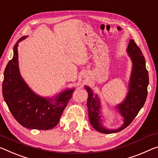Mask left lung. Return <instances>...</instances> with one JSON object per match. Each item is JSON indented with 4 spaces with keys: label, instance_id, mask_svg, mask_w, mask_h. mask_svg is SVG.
<instances>
[{
    "label": "left lung",
    "instance_id": "8db88e82",
    "mask_svg": "<svg viewBox=\"0 0 158 158\" xmlns=\"http://www.w3.org/2000/svg\"><path fill=\"white\" fill-rule=\"evenodd\" d=\"M127 52L132 62V69L130 76L129 89L124 101L115 106L124 119V124L118 129H109L103 126L101 114V103L99 97L88 86H84L88 92L87 107L89 121L91 126L102 134L116 133L123 130L131 123L146 102L149 83L148 72L146 67V60L141 49L133 39H130Z\"/></svg>",
    "mask_w": 158,
    "mask_h": 158
}]
</instances>
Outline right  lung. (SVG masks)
Returning a JSON list of instances; mask_svg holds the SVG:
<instances>
[{
  "instance_id": "1",
  "label": "right lung",
  "mask_w": 158,
  "mask_h": 158,
  "mask_svg": "<svg viewBox=\"0 0 158 158\" xmlns=\"http://www.w3.org/2000/svg\"><path fill=\"white\" fill-rule=\"evenodd\" d=\"M27 37H22L15 45L13 57L4 71L2 96L10 111L22 126L49 130L58 124L75 89H67L56 96L48 98L39 96L29 88L19 72L17 51L18 44Z\"/></svg>"
}]
</instances>
